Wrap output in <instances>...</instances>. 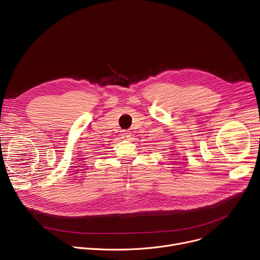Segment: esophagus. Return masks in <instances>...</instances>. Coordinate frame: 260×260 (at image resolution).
<instances>
[{
	"mask_svg": "<svg viewBox=\"0 0 260 260\" xmlns=\"http://www.w3.org/2000/svg\"><path fill=\"white\" fill-rule=\"evenodd\" d=\"M131 137H132V135H131V133H128V132H125V133H123V134L121 135V138L124 139V140H128Z\"/></svg>",
	"mask_w": 260,
	"mask_h": 260,
	"instance_id": "obj_1",
	"label": "esophagus"
}]
</instances>
